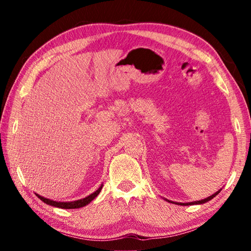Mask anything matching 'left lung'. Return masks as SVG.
Wrapping results in <instances>:
<instances>
[{"label":"left lung","mask_w":251,"mask_h":251,"mask_svg":"<svg viewBox=\"0 0 251 251\" xmlns=\"http://www.w3.org/2000/svg\"><path fill=\"white\" fill-rule=\"evenodd\" d=\"M220 192V190H218V192H216L215 194H212L211 196H209V197H207V198H205V199H201V201H192V202H174V201H171V202H173V203H177V205H180V206H189V205H201V203H205V202H207V201H211L212 198H214L216 195H218V193ZM167 201V199H166Z\"/></svg>","instance_id":"1"}]
</instances>
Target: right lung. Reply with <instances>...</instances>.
Returning a JSON list of instances; mask_svg holds the SVG:
<instances>
[{
	"label": "right lung",
	"mask_w": 251,
	"mask_h": 251,
	"mask_svg": "<svg viewBox=\"0 0 251 251\" xmlns=\"http://www.w3.org/2000/svg\"><path fill=\"white\" fill-rule=\"evenodd\" d=\"M101 188H103V185H100V187L96 190V192H94L91 195H88L87 197L79 199V201H52V199L44 198L43 196H40V195H37V194H36V196L39 197L42 201H44L45 203H48V205H50V206L63 208V209H74V208H80V207L88 205V203H90L93 199L97 197V195L100 193Z\"/></svg>",
	"instance_id": "obj_1"
}]
</instances>
